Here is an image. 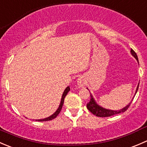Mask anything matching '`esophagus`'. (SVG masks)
Masks as SVG:
<instances>
[{"instance_id": "34e87169", "label": "esophagus", "mask_w": 147, "mask_h": 147, "mask_svg": "<svg viewBox=\"0 0 147 147\" xmlns=\"http://www.w3.org/2000/svg\"><path fill=\"white\" fill-rule=\"evenodd\" d=\"M84 83H85V81H84V79L82 77H80V78H78V84H79V86H80V87H82V86L84 85Z\"/></svg>"}]
</instances>
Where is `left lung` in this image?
<instances>
[{
    "mask_svg": "<svg viewBox=\"0 0 147 147\" xmlns=\"http://www.w3.org/2000/svg\"><path fill=\"white\" fill-rule=\"evenodd\" d=\"M131 55L137 59V60L139 63V60H138V57L137 55V53L131 49ZM139 84L137 86V91H136V93H137L138 88H139ZM91 97V99H90V102L87 104V108L90 112H91L93 115H96L97 117H110V116H113V115H117V114L121 113V112H124L129 107L130 105H131V102L128 105L124 107L123 109H120V110L118 111H115V110H109V109H104V108L101 107L99 106L98 105L96 104V102H94V100L93 99L92 96L90 95Z\"/></svg>",
    "mask_w": 147,
    "mask_h": 147,
    "instance_id": "obj_1",
    "label": "left lung"
}]
</instances>
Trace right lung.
Listing matches in <instances>:
<instances>
[{
	"label": "right lung",
	"instance_id": "obj_1",
	"mask_svg": "<svg viewBox=\"0 0 147 147\" xmlns=\"http://www.w3.org/2000/svg\"><path fill=\"white\" fill-rule=\"evenodd\" d=\"M69 90H70V88H69V87H67L66 89H65V91H64V92H63V96H62L61 102H60V106H59V107H58V109H57V110L56 111V112H55V113L53 114V115H51V116H50V117H49L45 118V119H36V121H50V120L54 119L56 117H57V115H59V114H60V111H61V109H62V107H63V103H64V100H65V96L67 95V94L68 92H69Z\"/></svg>",
	"mask_w": 147,
	"mask_h": 147
}]
</instances>
